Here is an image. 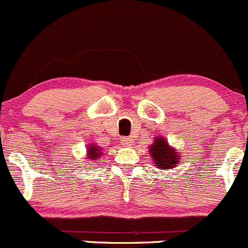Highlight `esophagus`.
<instances>
[{"label": "esophagus", "instance_id": "obj_1", "mask_svg": "<svg viewBox=\"0 0 248 248\" xmlns=\"http://www.w3.org/2000/svg\"><path fill=\"white\" fill-rule=\"evenodd\" d=\"M122 143H123V145L129 147V145L132 144V140L129 139V137H124V139H122Z\"/></svg>", "mask_w": 248, "mask_h": 248}]
</instances>
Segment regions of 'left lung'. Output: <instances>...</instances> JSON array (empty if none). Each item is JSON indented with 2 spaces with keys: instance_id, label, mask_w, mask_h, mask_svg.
<instances>
[{
  "instance_id": "obj_1",
  "label": "left lung",
  "mask_w": 248,
  "mask_h": 248,
  "mask_svg": "<svg viewBox=\"0 0 248 248\" xmlns=\"http://www.w3.org/2000/svg\"><path fill=\"white\" fill-rule=\"evenodd\" d=\"M149 153L154 165L160 170H170L179 163L180 156L178 155V152L161 136L155 137L154 142L149 147Z\"/></svg>"
}]
</instances>
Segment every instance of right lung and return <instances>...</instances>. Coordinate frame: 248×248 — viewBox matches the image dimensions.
I'll list each match as a JSON object with an SVG mask.
<instances>
[{"label":"right lung","instance_id":"1","mask_svg":"<svg viewBox=\"0 0 248 248\" xmlns=\"http://www.w3.org/2000/svg\"><path fill=\"white\" fill-rule=\"evenodd\" d=\"M101 155H103V152L94 143H92L89 147H87V159L91 160V161H98Z\"/></svg>","mask_w":248,"mask_h":248}]
</instances>
